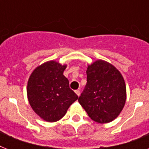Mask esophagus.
<instances>
[{
  "label": "esophagus",
  "instance_id": "34e87169",
  "mask_svg": "<svg viewBox=\"0 0 149 149\" xmlns=\"http://www.w3.org/2000/svg\"><path fill=\"white\" fill-rule=\"evenodd\" d=\"M75 93H77V96L80 95V91H79V90H77V91H75Z\"/></svg>",
  "mask_w": 149,
  "mask_h": 149
}]
</instances>
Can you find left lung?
<instances>
[{
    "label": "left lung",
    "mask_w": 149,
    "mask_h": 149,
    "mask_svg": "<svg viewBox=\"0 0 149 149\" xmlns=\"http://www.w3.org/2000/svg\"><path fill=\"white\" fill-rule=\"evenodd\" d=\"M86 84L78 101L96 122L108 123L122 111L126 86L120 72L105 61L97 60L86 70Z\"/></svg>",
    "instance_id": "left-lung-1"
}]
</instances>
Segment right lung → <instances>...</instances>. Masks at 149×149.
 Masks as SVG:
<instances>
[{
	"instance_id": "add662e5",
	"label": "right lung",
	"mask_w": 149,
	"mask_h": 149,
	"mask_svg": "<svg viewBox=\"0 0 149 149\" xmlns=\"http://www.w3.org/2000/svg\"><path fill=\"white\" fill-rule=\"evenodd\" d=\"M66 65L49 61L39 65L29 77L27 93L33 111L43 120L55 122L65 115L78 96L63 75Z\"/></svg>"
}]
</instances>
